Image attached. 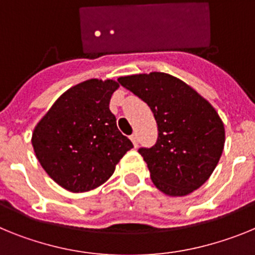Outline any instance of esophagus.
<instances>
[{
  "mask_svg": "<svg viewBox=\"0 0 255 255\" xmlns=\"http://www.w3.org/2000/svg\"><path fill=\"white\" fill-rule=\"evenodd\" d=\"M130 139H131L132 144H134V147H135V148L138 147V144H139L138 134H136V132H132V134H131V136H130Z\"/></svg>",
  "mask_w": 255,
  "mask_h": 255,
  "instance_id": "esophagus-1",
  "label": "esophagus"
}]
</instances>
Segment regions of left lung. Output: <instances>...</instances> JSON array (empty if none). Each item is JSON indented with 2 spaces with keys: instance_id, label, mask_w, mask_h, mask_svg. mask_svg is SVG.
<instances>
[{
  "instance_id": "left-lung-1",
  "label": "left lung",
  "mask_w": 255,
  "mask_h": 255,
  "mask_svg": "<svg viewBox=\"0 0 255 255\" xmlns=\"http://www.w3.org/2000/svg\"><path fill=\"white\" fill-rule=\"evenodd\" d=\"M152 110L158 138L141 147L153 184L164 194L188 195L208 180L224 150V124L216 110L193 88L164 73L119 78Z\"/></svg>"
}]
</instances>
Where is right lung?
<instances>
[{"instance_id": "obj_1", "label": "right lung", "mask_w": 255, "mask_h": 255, "mask_svg": "<svg viewBox=\"0 0 255 255\" xmlns=\"http://www.w3.org/2000/svg\"><path fill=\"white\" fill-rule=\"evenodd\" d=\"M117 88L114 80L80 83L65 92L35 126L31 143L38 161L66 190L82 193L100 186L132 148L110 111Z\"/></svg>"}]
</instances>
